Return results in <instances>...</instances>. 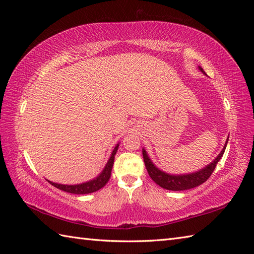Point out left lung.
Listing matches in <instances>:
<instances>
[{"label":"left lung","instance_id":"8db88e82","mask_svg":"<svg viewBox=\"0 0 254 254\" xmlns=\"http://www.w3.org/2000/svg\"><path fill=\"white\" fill-rule=\"evenodd\" d=\"M198 69L203 74H205V72L203 71V68L201 66H198ZM227 143H228V138L224 145V148L222 149V152L218 154L217 157L215 158L212 163L195 172H191V174L170 175V174H167V172L163 170H160L154 165V163L152 161V159L149 158V156L146 153L145 148H143V158H144L145 167H146L148 175L150 178H152V180L155 183H157L159 187L166 189V190L185 191V190H189V189H193L199 185H202V183H204L208 179L210 175L213 174V171L215 169V167H216L217 163L224 155L226 146H227Z\"/></svg>","mask_w":254,"mask_h":254}]
</instances>
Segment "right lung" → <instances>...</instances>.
<instances>
[{
    "label": "right lung",
    "instance_id": "obj_1",
    "mask_svg": "<svg viewBox=\"0 0 254 254\" xmlns=\"http://www.w3.org/2000/svg\"><path fill=\"white\" fill-rule=\"evenodd\" d=\"M118 148H119V143L116 145V147L113 148L110 158L107 161L105 168L102 169L100 174L96 178H94L93 180H89L84 183H79V185H61V183H56L49 180H48V182H50L53 187L60 189V190L64 192H68L73 194H88V193L98 191L101 188H104L106 186V183L110 179L113 161H115V156L117 154Z\"/></svg>",
    "mask_w": 254,
    "mask_h": 254
}]
</instances>
